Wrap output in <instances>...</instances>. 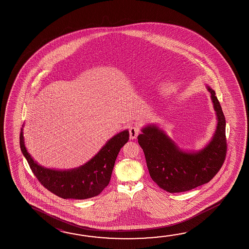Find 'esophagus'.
Instances as JSON below:
<instances>
[{
  "mask_svg": "<svg viewBox=\"0 0 249 249\" xmlns=\"http://www.w3.org/2000/svg\"><path fill=\"white\" fill-rule=\"evenodd\" d=\"M139 133H140V127L138 126H131L129 127V135H130V139L134 140L136 139V137L138 136Z\"/></svg>",
  "mask_w": 249,
  "mask_h": 249,
  "instance_id": "obj_1",
  "label": "esophagus"
}]
</instances>
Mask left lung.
I'll return each mask as SVG.
<instances>
[{"instance_id": "1", "label": "left lung", "mask_w": 249, "mask_h": 249, "mask_svg": "<svg viewBox=\"0 0 249 249\" xmlns=\"http://www.w3.org/2000/svg\"><path fill=\"white\" fill-rule=\"evenodd\" d=\"M217 126L212 141L198 152H185L155 125L143 127L138 142L147 161L151 178L169 193L191 190L208 183L220 171L227 155L226 120L215 92L208 86Z\"/></svg>"}]
</instances>
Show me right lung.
I'll list each match as a JSON object with an SVG mask.
<instances>
[{"instance_id":"obj_1","label":"right lung","mask_w":249,"mask_h":249,"mask_svg":"<svg viewBox=\"0 0 249 249\" xmlns=\"http://www.w3.org/2000/svg\"><path fill=\"white\" fill-rule=\"evenodd\" d=\"M128 139V131L119 133L87 163L70 170L46 168L35 161L25 147L22 128L20 147L34 175L44 188L62 199L84 200L98 196L108 185L116 157Z\"/></svg>"}]
</instances>
